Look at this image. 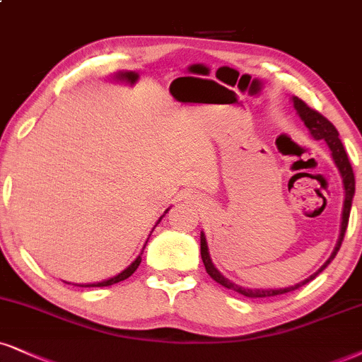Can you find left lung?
Returning <instances> with one entry per match:
<instances>
[{
  "instance_id": "1",
  "label": "left lung",
  "mask_w": 362,
  "mask_h": 362,
  "mask_svg": "<svg viewBox=\"0 0 362 362\" xmlns=\"http://www.w3.org/2000/svg\"><path fill=\"white\" fill-rule=\"evenodd\" d=\"M292 102H293V107H296L298 117L304 120L305 127L309 129L310 136L314 137L315 141H325V144L329 146V149H331V154H332V159H334V164H336L339 173H341L342 185H344V208H342L341 233H339L337 245H336V248H334V252L331 253V257L327 258V262H325L324 265L320 267L317 272H315V274H312L310 276H307L305 280H302L300 284L290 285V287H285V288H245V287H240V285L233 284L231 280L226 279V276H223L220 272L216 270V267L213 265V262H211V257H209L206 236H204V233L202 231V236H199V240H202V258H203L204 269H206L208 275L211 276L213 280H216L218 284L223 285V287L235 290V292L242 293V296L250 297V298H263V297L282 296V293L292 292V290H297L298 287H302V285L309 284L310 280H314L315 276H317L320 272H322L325 267H327L329 263L334 260V257L337 255L339 248H341L342 240H344L347 223H349L351 204H352V198H354V191H356V181H354V173H352L349 158H347L344 146H342L341 139H339L337 129L332 126L331 120L325 119L322 114L317 112V110L310 109V107L307 105L304 100L298 99V97H292Z\"/></svg>"
}]
</instances>
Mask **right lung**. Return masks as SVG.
<instances>
[{
  "label": "right lung",
  "instance_id": "add662e5",
  "mask_svg": "<svg viewBox=\"0 0 362 362\" xmlns=\"http://www.w3.org/2000/svg\"><path fill=\"white\" fill-rule=\"evenodd\" d=\"M168 211H169V209H166V211H164V213H168ZM163 216H164V215H163ZM163 216L159 218L158 223H159L160 220H163ZM158 223H156V225H158ZM153 230H154V228H153ZM149 236H151V235H149ZM147 240H149V238H147ZM146 243H147V242H146ZM144 248H146V245H144ZM144 248H142V250H144ZM141 255H142V252H141ZM141 255L137 257L136 260H134V262L131 263V265L127 267V269H124L122 272H120V274H117L115 276H110V279L102 280V282H95V284H82V285H78V287H109V285H114V284H117V282H122V280L129 279V276H131V275L134 274V272L137 270V267H139V263H141V260H142Z\"/></svg>",
  "mask_w": 362,
  "mask_h": 362
}]
</instances>
